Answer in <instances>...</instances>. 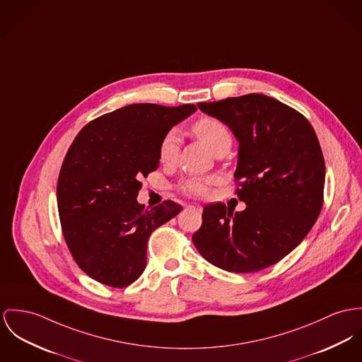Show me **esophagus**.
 <instances>
[{"label": "esophagus", "instance_id": "esophagus-1", "mask_svg": "<svg viewBox=\"0 0 362 362\" xmlns=\"http://www.w3.org/2000/svg\"><path fill=\"white\" fill-rule=\"evenodd\" d=\"M187 208L194 209L195 212H198V214H201V212H202V206H201V205H189Z\"/></svg>", "mask_w": 362, "mask_h": 362}]
</instances>
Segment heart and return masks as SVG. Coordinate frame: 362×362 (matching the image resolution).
<instances>
[{
    "mask_svg": "<svg viewBox=\"0 0 362 362\" xmlns=\"http://www.w3.org/2000/svg\"><path fill=\"white\" fill-rule=\"evenodd\" d=\"M192 131L198 139L208 146V148L215 153L216 156L221 154L223 151H228L231 147L233 138L226 127V124L222 122L218 118L214 117H201L195 121L192 127ZM179 154V136L176 131H169L167 132L163 139L160 140L158 144V160L161 164L170 165L176 161ZM216 177L208 176V177H201V176H190L185 180L180 182L179 189L189 195H195V197H202L208 194L209 185L216 183Z\"/></svg>",
    "mask_w": 362,
    "mask_h": 362,
    "instance_id": "1",
    "label": "heart"
}]
</instances>
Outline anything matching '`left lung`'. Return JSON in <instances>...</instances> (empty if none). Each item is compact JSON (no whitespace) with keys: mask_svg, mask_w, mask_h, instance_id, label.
<instances>
[{"mask_svg":"<svg viewBox=\"0 0 362 362\" xmlns=\"http://www.w3.org/2000/svg\"><path fill=\"white\" fill-rule=\"evenodd\" d=\"M238 140L235 193L247 204L233 214L222 202L204 208L193 234L198 252L231 273H253L295 250L320 216L325 161L306 117L260 93L198 103Z\"/></svg>","mask_w":362,"mask_h":362,"instance_id":"left-lung-1","label":"left lung"}]
</instances>
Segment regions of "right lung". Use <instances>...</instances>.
Listing matches in <instances>:
<instances>
[{
	"mask_svg": "<svg viewBox=\"0 0 362 362\" xmlns=\"http://www.w3.org/2000/svg\"><path fill=\"white\" fill-rule=\"evenodd\" d=\"M197 110L138 103L86 124L71 143L57 179L63 237L90 279L124 288L146 269L150 234L176 216L170 199L144 209L140 179L160 164L158 144L170 128Z\"/></svg>",
	"mask_w": 362,
	"mask_h": 362,
	"instance_id": "obj_1",
	"label": "right lung"
}]
</instances>
